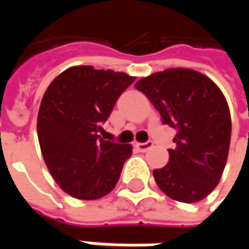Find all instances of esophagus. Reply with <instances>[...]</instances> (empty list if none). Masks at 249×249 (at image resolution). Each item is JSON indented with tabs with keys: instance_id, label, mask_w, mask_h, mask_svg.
<instances>
[{
	"instance_id": "34e87169",
	"label": "esophagus",
	"mask_w": 249,
	"mask_h": 249,
	"mask_svg": "<svg viewBox=\"0 0 249 249\" xmlns=\"http://www.w3.org/2000/svg\"><path fill=\"white\" fill-rule=\"evenodd\" d=\"M152 141H147V142H137L136 144V148L139 149L140 152H147L148 149L152 148Z\"/></svg>"
}]
</instances>
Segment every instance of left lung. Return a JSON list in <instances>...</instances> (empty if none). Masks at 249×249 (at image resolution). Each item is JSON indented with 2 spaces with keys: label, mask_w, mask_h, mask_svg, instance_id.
<instances>
[{
  "label": "left lung",
  "mask_w": 249,
  "mask_h": 249,
  "mask_svg": "<svg viewBox=\"0 0 249 249\" xmlns=\"http://www.w3.org/2000/svg\"><path fill=\"white\" fill-rule=\"evenodd\" d=\"M136 89L177 130L169 163L154 170L158 187L178 202L204 199L219 184L229 155L231 118L223 92L208 76L186 68L152 73Z\"/></svg>",
  "instance_id": "left-lung-1"
}]
</instances>
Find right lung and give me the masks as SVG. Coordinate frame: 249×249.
Segmentation results:
<instances>
[{
  "label": "right lung",
  "instance_id": "1",
  "mask_svg": "<svg viewBox=\"0 0 249 249\" xmlns=\"http://www.w3.org/2000/svg\"><path fill=\"white\" fill-rule=\"evenodd\" d=\"M134 80L127 73L72 66L44 92L37 116L38 142L51 176L66 194L90 201L116 186L133 147L105 141L98 133Z\"/></svg>",
  "mask_w": 249,
  "mask_h": 249
}]
</instances>
